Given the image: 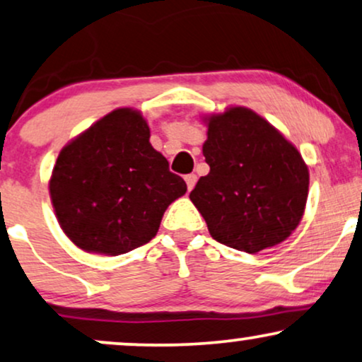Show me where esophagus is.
Wrapping results in <instances>:
<instances>
[{"label":"esophagus","instance_id":"34e87169","mask_svg":"<svg viewBox=\"0 0 362 362\" xmlns=\"http://www.w3.org/2000/svg\"><path fill=\"white\" fill-rule=\"evenodd\" d=\"M185 180H186V185H187V189H192V187H194V185H196V181H198V176H196V175H187L186 177H185Z\"/></svg>","mask_w":362,"mask_h":362}]
</instances>
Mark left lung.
<instances>
[{"instance_id": "8db88e82", "label": "left lung", "mask_w": 362, "mask_h": 362, "mask_svg": "<svg viewBox=\"0 0 362 362\" xmlns=\"http://www.w3.org/2000/svg\"><path fill=\"white\" fill-rule=\"evenodd\" d=\"M203 123L209 173L189 199L211 236L250 255L283 243L306 208L309 170L301 153L250 107L204 115Z\"/></svg>"}]
</instances>
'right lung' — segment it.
Wrapping results in <instances>:
<instances>
[{
	"label": "right lung",
	"instance_id": "add662e5",
	"mask_svg": "<svg viewBox=\"0 0 362 362\" xmlns=\"http://www.w3.org/2000/svg\"><path fill=\"white\" fill-rule=\"evenodd\" d=\"M138 110L118 107L61 149L49 177L56 219L79 250L118 256L156 236L186 182L149 143Z\"/></svg>",
	"mask_w": 362,
	"mask_h": 362
}]
</instances>
